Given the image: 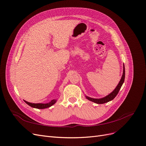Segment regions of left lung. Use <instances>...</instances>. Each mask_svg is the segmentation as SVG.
I'll return each mask as SVG.
<instances>
[{
    "label": "left lung",
    "mask_w": 146,
    "mask_h": 146,
    "mask_svg": "<svg viewBox=\"0 0 146 146\" xmlns=\"http://www.w3.org/2000/svg\"><path fill=\"white\" fill-rule=\"evenodd\" d=\"M125 65L123 64V74H122L121 78L119 81V83L118 84V85L116 86V87L115 88V89L111 93H110L109 95H108L107 96H105L104 98H100V99H95V98H92L90 97L87 96L86 95V98L87 99V100H89L90 101L93 102L96 104H104L108 102L109 101H112L113 99L117 96V95L118 94V93L121 88V87L122 86V84H123L124 81H125Z\"/></svg>",
    "instance_id": "1"
}]
</instances>
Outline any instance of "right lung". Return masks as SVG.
Returning a JSON list of instances; mask_svg holds the SVG:
<instances>
[{
    "label": "right lung",
    "instance_id": "obj_1",
    "mask_svg": "<svg viewBox=\"0 0 146 146\" xmlns=\"http://www.w3.org/2000/svg\"><path fill=\"white\" fill-rule=\"evenodd\" d=\"M24 101L27 104L29 105V106H31V107L35 108H38V109H44V108H49L51 106H53L54 105L57 100H51L50 102H49L48 103H46V104H42V103H38V104H35V103H31V102H29L26 101Z\"/></svg>",
    "mask_w": 146,
    "mask_h": 146
}]
</instances>
